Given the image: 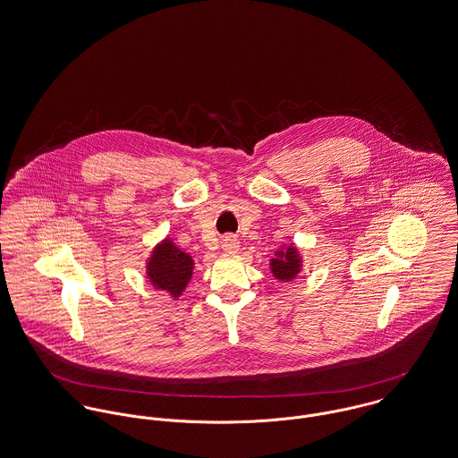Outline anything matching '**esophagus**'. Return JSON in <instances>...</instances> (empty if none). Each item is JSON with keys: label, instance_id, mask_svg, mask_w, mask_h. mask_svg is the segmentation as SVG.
I'll use <instances>...</instances> for the list:
<instances>
[{"label": "esophagus", "instance_id": "1", "mask_svg": "<svg viewBox=\"0 0 458 458\" xmlns=\"http://www.w3.org/2000/svg\"><path fill=\"white\" fill-rule=\"evenodd\" d=\"M221 247H223V250L226 252V254H235V252H239V241L235 239V237H232V235H228V237H225L223 239V242H221Z\"/></svg>", "mask_w": 458, "mask_h": 458}]
</instances>
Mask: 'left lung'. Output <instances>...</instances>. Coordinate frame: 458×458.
Here are the masks:
<instances>
[{
  "label": "left lung",
  "instance_id": "left-lung-1",
  "mask_svg": "<svg viewBox=\"0 0 458 458\" xmlns=\"http://www.w3.org/2000/svg\"><path fill=\"white\" fill-rule=\"evenodd\" d=\"M303 270V256L296 244H282L270 258V272L279 282H293Z\"/></svg>",
  "mask_w": 458,
  "mask_h": 458
}]
</instances>
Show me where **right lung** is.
Listing matches in <instances>:
<instances>
[{"label":"right lung","instance_id":"obj_1","mask_svg":"<svg viewBox=\"0 0 458 458\" xmlns=\"http://www.w3.org/2000/svg\"><path fill=\"white\" fill-rule=\"evenodd\" d=\"M195 261L190 252L179 249L171 237L153 247L146 259V277L157 291H165L177 300L193 277Z\"/></svg>","mask_w":458,"mask_h":458}]
</instances>
